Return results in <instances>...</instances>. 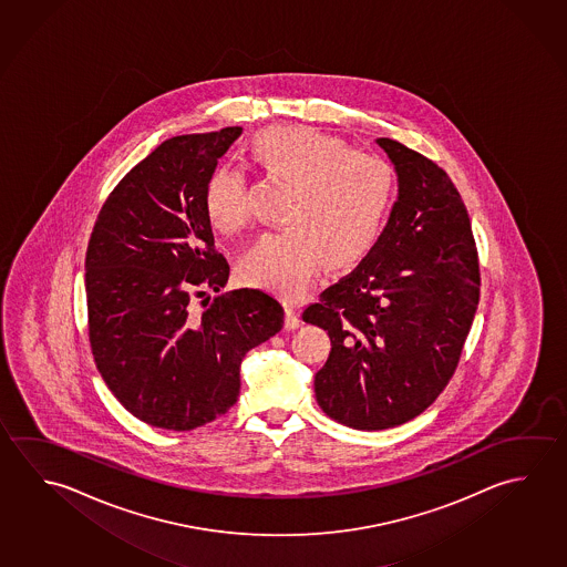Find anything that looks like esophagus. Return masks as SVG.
<instances>
[{"label": "esophagus", "mask_w": 567, "mask_h": 567, "mask_svg": "<svg viewBox=\"0 0 567 567\" xmlns=\"http://www.w3.org/2000/svg\"><path fill=\"white\" fill-rule=\"evenodd\" d=\"M285 327L288 330H295V328L300 327V318H298L297 310H295V307H290V305L285 307Z\"/></svg>", "instance_id": "esophagus-1"}]
</instances>
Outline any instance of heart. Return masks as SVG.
<instances>
[{
	"mask_svg": "<svg viewBox=\"0 0 567 567\" xmlns=\"http://www.w3.org/2000/svg\"><path fill=\"white\" fill-rule=\"evenodd\" d=\"M252 157L270 179L290 187L282 207L287 229L260 235L240 259L243 280L287 300L305 297L322 260L344 267L377 243L396 193L390 161L302 125L269 127L250 141ZM210 227L233 235L249 219L245 179L219 165L205 185Z\"/></svg>",
	"mask_w": 567,
	"mask_h": 567,
	"instance_id": "b5f03b06",
	"label": "heart"
}]
</instances>
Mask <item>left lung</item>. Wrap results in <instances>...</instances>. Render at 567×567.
<instances>
[{"label": "left lung", "mask_w": 567, "mask_h": 567, "mask_svg": "<svg viewBox=\"0 0 567 567\" xmlns=\"http://www.w3.org/2000/svg\"><path fill=\"white\" fill-rule=\"evenodd\" d=\"M398 200L367 259L302 320L328 330L315 377L318 406L354 430H386L422 414L454 374L480 300L476 243L446 171L388 137Z\"/></svg>", "instance_id": "8db88e82"}]
</instances>
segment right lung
I'll return each instance as SVG.
<instances>
[{
  "mask_svg": "<svg viewBox=\"0 0 567 567\" xmlns=\"http://www.w3.org/2000/svg\"><path fill=\"white\" fill-rule=\"evenodd\" d=\"M240 133L161 143L121 179L91 233V352L113 396L150 426L183 432L223 416L239 398L243 358L285 322L279 300L257 288L193 308L229 280L203 193Z\"/></svg>",
  "mask_w": 567,
  "mask_h": 567,
  "instance_id": "add662e5",
  "label": "right lung"
}]
</instances>
